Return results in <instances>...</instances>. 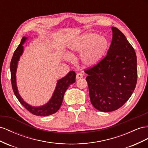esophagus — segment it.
<instances>
[{
	"mask_svg": "<svg viewBox=\"0 0 148 148\" xmlns=\"http://www.w3.org/2000/svg\"><path fill=\"white\" fill-rule=\"evenodd\" d=\"M82 77H83V75L82 74H81V73L77 74V75H76V79H81Z\"/></svg>",
	"mask_w": 148,
	"mask_h": 148,
	"instance_id": "1",
	"label": "esophagus"
}]
</instances>
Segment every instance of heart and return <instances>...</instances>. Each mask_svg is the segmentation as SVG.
Instances as JSON below:
<instances>
[{
    "instance_id": "heart-1",
    "label": "heart",
    "mask_w": 148,
    "mask_h": 148,
    "mask_svg": "<svg viewBox=\"0 0 148 148\" xmlns=\"http://www.w3.org/2000/svg\"><path fill=\"white\" fill-rule=\"evenodd\" d=\"M70 53H81L80 60L86 67H93L102 60L109 47L106 37L95 33H86L67 45Z\"/></svg>"
}]
</instances>
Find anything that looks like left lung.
<instances>
[{"label": "left lung", "instance_id": "obj_1", "mask_svg": "<svg viewBox=\"0 0 148 148\" xmlns=\"http://www.w3.org/2000/svg\"><path fill=\"white\" fill-rule=\"evenodd\" d=\"M112 40L103 60L87 74L90 102L100 112H112L120 108L132 95L137 82L136 53L125 36L112 27Z\"/></svg>", "mask_w": 148, "mask_h": 148}]
</instances>
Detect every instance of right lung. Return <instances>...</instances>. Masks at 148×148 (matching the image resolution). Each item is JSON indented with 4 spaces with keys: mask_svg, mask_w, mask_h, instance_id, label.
<instances>
[{
    "mask_svg": "<svg viewBox=\"0 0 148 148\" xmlns=\"http://www.w3.org/2000/svg\"><path fill=\"white\" fill-rule=\"evenodd\" d=\"M27 39L28 38L26 36H23L22 38L20 45L15 51L10 62L11 82L12 88H13L16 97L17 98L20 103L27 110L36 116H48L56 113L61 107L65 92L70 86V85L75 82V73L74 71H71L66 76L58 80L52 97L46 104L40 107H34L25 102L24 100L22 98V97L19 94L17 86H16V73L20 58L23 53L24 48L23 45L25 43Z\"/></svg>",
    "mask_w": 148,
    "mask_h": 148,
    "instance_id": "1",
    "label": "right lung"
}]
</instances>
